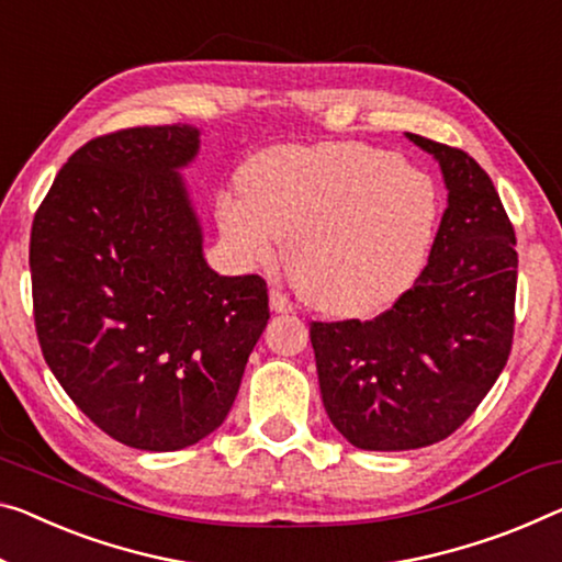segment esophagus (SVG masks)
I'll return each instance as SVG.
<instances>
[{
    "mask_svg": "<svg viewBox=\"0 0 562 562\" xmlns=\"http://www.w3.org/2000/svg\"><path fill=\"white\" fill-rule=\"evenodd\" d=\"M269 304H271L273 314H291V311H293V304L289 301L286 293H281L276 289L269 293Z\"/></svg>",
    "mask_w": 562,
    "mask_h": 562,
    "instance_id": "34e87169",
    "label": "esophagus"
}]
</instances>
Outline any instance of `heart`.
I'll return each instance as SVG.
<instances>
[{"instance_id":"1","label":"heart","mask_w":562,"mask_h":562,"mask_svg":"<svg viewBox=\"0 0 562 562\" xmlns=\"http://www.w3.org/2000/svg\"><path fill=\"white\" fill-rule=\"evenodd\" d=\"M215 201L240 263L269 269L286 238V271L322 314L359 318L412 289L435 244L439 188L429 172L364 143L281 145Z\"/></svg>"}]
</instances>
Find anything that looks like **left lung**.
<instances>
[{"mask_svg":"<svg viewBox=\"0 0 562 562\" xmlns=\"http://www.w3.org/2000/svg\"><path fill=\"white\" fill-rule=\"evenodd\" d=\"M407 137L447 188L425 271L371 322L311 324L324 409L369 452L450 437L497 382L515 329V231L490 176L464 150Z\"/></svg>","mask_w":562,"mask_h":562,"instance_id":"1","label":"left lung"}]
</instances>
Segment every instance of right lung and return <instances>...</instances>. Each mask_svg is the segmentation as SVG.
<instances>
[{
  "mask_svg": "<svg viewBox=\"0 0 562 562\" xmlns=\"http://www.w3.org/2000/svg\"><path fill=\"white\" fill-rule=\"evenodd\" d=\"M193 125L82 145L34 213V326L47 367L105 435L170 452L218 429L269 322L261 276H218L180 170Z\"/></svg>",
  "mask_w": 562,
  "mask_h": 562,
  "instance_id": "1",
  "label": "right lung"
}]
</instances>
